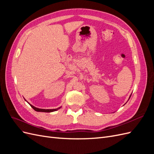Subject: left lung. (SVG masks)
<instances>
[{"mask_svg": "<svg viewBox=\"0 0 154 154\" xmlns=\"http://www.w3.org/2000/svg\"><path fill=\"white\" fill-rule=\"evenodd\" d=\"M130 97H129V99H130Z\"/></svg>", "mask_w": 154, "mask_h": 154, "instance_id": "left-lung-1", "label": "left lung"}]
</instances>
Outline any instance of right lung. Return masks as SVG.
<instances>
[{
    "instance_id": "1",
    "label": "right lung",
    "mask_w": 154,
    "mask_h": 154,
    "mask_svg": "<svg viewBox=\"0 0 154 154\" xmlns=\"http://www.w3.org/2000/svg\"><path fill=\"white\" fill-rule=\"evenodd\" d=\"M30 106L32 107V109H33L36 112H54V111H56L58 109H38V108H36L35 106L31 105V104H29Z\"/></svg>"
}]
</instances>
